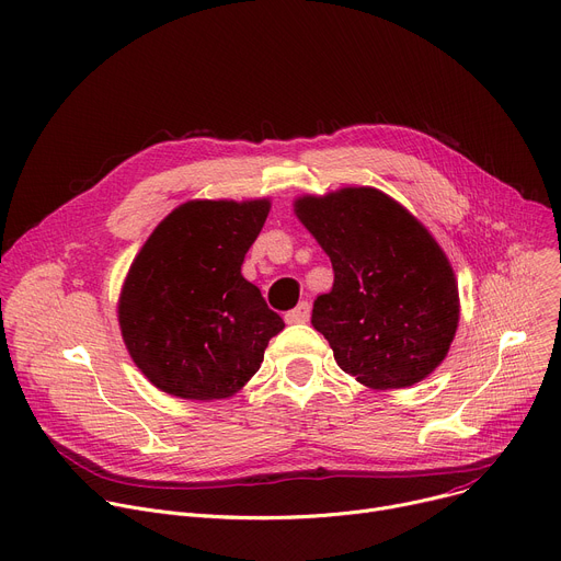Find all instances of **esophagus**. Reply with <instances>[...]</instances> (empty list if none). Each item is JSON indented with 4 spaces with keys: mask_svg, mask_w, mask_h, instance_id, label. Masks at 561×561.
Returning a JSON list of instances; mask_svg holds the SVG:
<instances>
[{
    "mask_svg": "<svg viewBox=\"0 0 561 561\" xmlns=\"http://www.w3.org/2000/svg\"><path fill=\"white\" fill-rule=\"evenodd\" d=\"M309 316H311L309 302H300L293 311L286 313V322H288V324H300V322H307Z\"/></svg>",
    "mask_w": 561,
    "mask_h": 561,
    "instance_id": "obj_1",
    "label": "esophagus"
}]
</instances>
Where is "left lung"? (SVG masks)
<instances>
[{
  "label": "left lung",
  "mask_w": 561,
  "mask_h": 561,
  "mask_svg": "<svg viewBox=\"0 0 561 561\" xmlns=\"http://www.w3.org/2000/svg\"><path fill=\"white\" fill-rule=\"evenodd\" d=\"M295 214L333 266V286L318 295L311 324L335 363L371 390L426 379L460 320L456 275L437 241L371 186L302 196Z\"/></svg>",
  "instance_id": "left-lung-1"
}]
</instances>
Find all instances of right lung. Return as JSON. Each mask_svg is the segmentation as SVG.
Wrapping results in <instances>:
<instances>
[{"label":"right lung","mask_w":561,"mask_h":561,"mask_svg":"<svg viewBox=\"0 0 561 561\" xmlns=\"http://www.w3.org/2000/svg\"><path fill=\"white\" fill-rule=\"evenodd\" d=\"M271 201H190L141 245L119 297V327L141 375L167 394L239 392L284 320L241 275Z\"/></svg>","instance_id":"obj_1"}]
</instances>
